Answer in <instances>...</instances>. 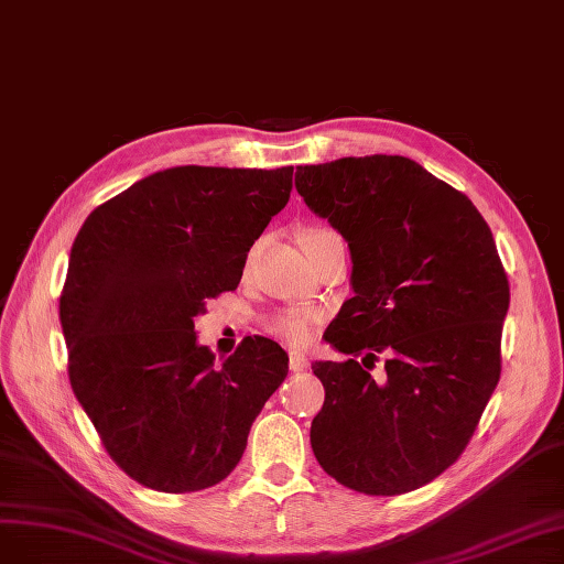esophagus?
<instances>
[{"label":"esophagus","instance_id":"1","mask_svg":"<svg viewBox=\"0 0 564 564\" xmlns=\"http://www.w3.org/2000/svg\"><path fill=\"white\" fill-rule=\"evenodd\" d=\"M288 366H290V370H293V372H302V370L308 368V360L300 351H290L288 354Z\"/></svg>","mask_w":564,"mask_h":564}]
</instances>
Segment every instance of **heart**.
<instances>
[{"instance_id":"b5f03b06","label":"heart","mask_w":564,"mask_h":564,"mask_svg":"<svg viewBox=\"0 0 564 564\" xmlns=\"http://www.w3.org/2000/svg\"><path fill=\"white\" fill-rule=\"evenodd\" d=\"M323 234H330V231L312 229L302 236V241L316 239V236H323ZM318 323H321V314L312 312V308H285V312L271 316L269 330L276 337L285 339L288 344H293V347H304V344L312 341Z\"/></svg>"}]
</instances>
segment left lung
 <instances>
[{"mask_svg":"<svg viewBox=\"0 0 564 564\" xmlns=\"http://www.w3.org/2000/svg\"><path fill=\"white\" fill-rule=\"evenodd\" d=\"M295 187L354 262V297L325 330L349 360L312 362L325 389L312 449L354 492H412L462 457L497 389L511 290L492 231L405 156L297 166ZM379 352L388 375L375 382Z\"/></svg>","mask_w":564,"mask_h":564,"instance_id":"1","label":"left lung"}]
</instances>
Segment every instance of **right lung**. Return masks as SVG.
I'll return each instance as SVG.
<instances>
[{
    "label": "right lung",
    "instance_id": "obj_1",
    "mask_svg": "<svg viewBox=\"0 0 564 564\" xmlns=\"http://www.w3.org/2000/svg\"><path fill=\"white\" fill-rule=\"evenodd\" d=\"M290 192L293 166H177L82 225L61 293L67 375L107 454L135 482L185 495L225 480L285 379L288 354L260 335L215 368L194 316L236 290Z\"/></svg>",
    "mask_w": 564,
    "mask_h": 564
}]
</instances>
